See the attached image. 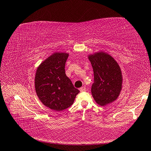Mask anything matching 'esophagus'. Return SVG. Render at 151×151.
<instances>
[{"instance_id":"esophagus-1","label":"esophagus","mask_w":151,"mask_h":151,"mask_svg":"<svg viewBox=\"0 0 151 151\" xmlns=\"http://www.w3.org/2000/svg\"><path fill=\"white\" fill-rule=\"evenodd\" d=\"M80 91L81 92H84V91H85V90H86V88H85V86H83V87H81V88H80Z\"/></svg>"}]
</instances>
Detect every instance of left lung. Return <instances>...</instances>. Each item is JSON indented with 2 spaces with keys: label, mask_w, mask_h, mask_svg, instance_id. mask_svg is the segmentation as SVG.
Masks as SVG:
<instances>
[{
  "label": "left lung",
  "mask_w": 151,
  "mask_h": 151,
  "mask_svg": "<svg viewBox=\"0 0 151 151\" xmlns=\"http://www.w3.org/2000/svg\"><path fill=\"white\" fill-rule=\"evenodd\" d=\"M94 71L91 92L98 105L104 106L118 98L122 88V73L113 57L104 51L88 55Z\"/></svg>",
  "instance_id": "obj_1"
}]
</instances>
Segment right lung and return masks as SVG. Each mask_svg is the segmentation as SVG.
I'll return each mask as SVG.
<instances>
[{
	"label": "right lung",
	"mask_w": 151,
	"mask_h": 151,
	"mask_svg": "<svg viewBox=\"0 0 151 151\" xmlns=\"http://www.w3.org/2000/svg\"><path fill=\"white\" fill-rule=\"evenodd\" d=\"M68 57V53H54L40 65L35 73V88L38 98L55 111L69 108L80 92L65 74Z\"/></svg>",
	"instance_id": "1"
}]
</instances>
